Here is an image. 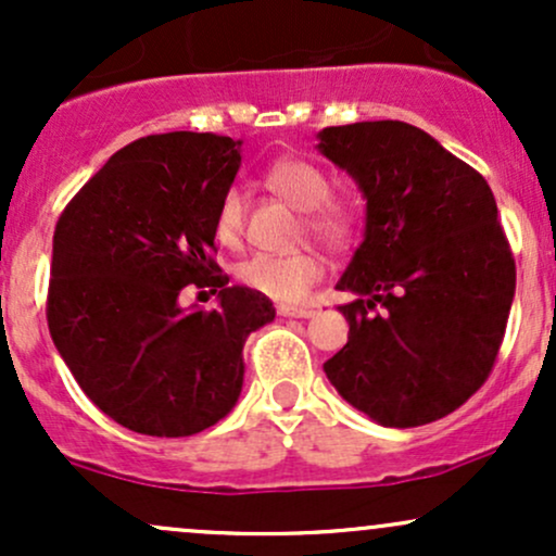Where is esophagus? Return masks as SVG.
Here are the masks:
<instances>
[{
  "mask_svg": "<svg viewBox=\"0 0 556 556\" xmlns=\"http://www.w3.org/2000/svg\"><path fill=\"white\" fill-rule=\"evenodd\" d=\"M279 316H292V318H311L316 314L314 308H303V305H279Z\"/></svg>",
  "mask_w": 556,
  "mask_h": 556,
  "instance_id": "34e87169",
  "label": "esophagus"
}]
</instances>
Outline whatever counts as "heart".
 Instances as JSON below:
<instances>
[{"label":"heart","instance_id":"heart-1","mask_svg":"<svg viewBox=\"0 0 556 556\" xmlns=\"http://www.w3.org/2000/svg\"><path fill=\"white\" fill-rule=\"evenodd\" d=\"M266 185L303 212L305 227L327 242H344L353 227L348 206L329 198V177L305 159H279L266 169ZM245 227V198L240 188H227L216 203V238L235 245ZM324 277V258L316 251L256 253L238 266V279L248 290L271 300L295 303L308 295L311 285Z\"/></svg>","mask_w":556,"mask_h":556}]
</instances>
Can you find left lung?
Returning a JSON list of instances; mask_svg holds the SVG:
<instances>
[{
  "label": "left lung",
  "instance_id": "8db88e82",
  "mask_svg": "<svg viewBox=\"0 0 556 556\" xmlns=\"http://www.w3.org/2000/svg\"><path fill=\"white\" fill-rule=\"evenodd\" d=\"M318 151L366 198V232L337 290L348 344L324 363L374 424L450 416L489 379L515 298V258L491 188L400 119L324 127Z\"/></svg>",
  "mask_w": 556,
  "mask_h": 556
}]
</instances>
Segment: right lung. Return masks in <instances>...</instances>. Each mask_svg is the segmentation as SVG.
I'll return each mask as SVG.
<instances>
[{"label":"right lung","mask_w":556,"mask_h":556,"mask_svg":"<svg viewBox=\"0 0 556 556\" xmlns=\"http://www.w3.org/2000/svg\"><path fill=\"white\" fill-rule=\"evenodd\" d=\"M240 143L185 130L132 140L56 222L49 334L86 397L136 433L190 437L225 418L242 344L277 314L261 292L227 287L212 258ZM188 283L216 291L217 308L182 309Z\"/></svg>","instance_id":"add662e5"}]
</instances>
